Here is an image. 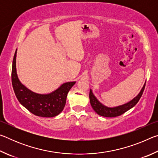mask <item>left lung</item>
Returning a JSON list of instances; mask_svg holds the SVG:
<instances>
[{"label": "left lung", "instance_id": "1", "mask_svg": "<svg viewBox=\"0 0 158 158\" xmlns=\"http://www.w3.org/2000/svg\"><path fill=\"white\" fill-rule=\"evenodd\" d=\"M146 84L142 88V89L141 90L140 93H139V95L137 97L135 98L132 100H131L129 102L123 105L116 106V107H107V106H105L103 105L102 104H101L100 102H99L97 98H96L94 95L93 94L92 90H90V93H89V98H90V105H91L93 109H94V111L97 113L98 115L102 116L105 117H116L118 116H121L123 114H124L127 111L129 110L131 108H132L133 106H135L137 103L140 100V98L142 95L144 89H145Z\"/></svg>", "mask_w": 158, "mask_h": 158}]
</instances>
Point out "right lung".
Segmentation results:
<instances>
[{"mask_svg": "<svg viewBox=\"0 0 158 158\" xmlns=\"http://www.w3.org/2000/svg\"><path fill=\"white\" fill-rule=\"evenodd\" d=\"M16 50L12 62V84L15 95L25 108L37 116L54 117L63 110L67 95L75 81L67 82L55 91L47 95L37 94L25 87L18 79L16 70Z\"/></svg>", "mask_w": 158, "mask_h": 158, "instance_id": "obj_1", "label": "right lung"}]
</instances>
